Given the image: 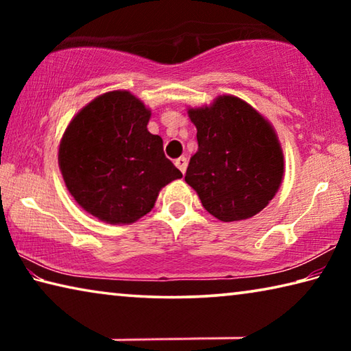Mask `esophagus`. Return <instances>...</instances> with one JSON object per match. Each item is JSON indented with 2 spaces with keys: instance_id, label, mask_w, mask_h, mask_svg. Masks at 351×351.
<instances>
[{
  "instance_id": "obj_1",
  "label": "esophagus",
  "mask_w": 351,
  "mask_h": 351,
  "mask_svg": "<svg viewBox=\"0 0 351 351\" xmlns=\"http://www.w3.org/2000/svg\"><path fill=\"white\" fill-rule=\"evenodd\" d=\"M187 158H184V156H181V158H178L176 161H175V164H176V167L181 170V173L184 175L186 173V170H187Z\"/></svg>"
}]
</instances>
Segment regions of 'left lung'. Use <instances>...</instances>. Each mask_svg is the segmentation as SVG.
I'll use <instances>...</instances> for the list:
<instances>
[{"instance_id": "1", "label": "left lung", "mask_w": 351, "mask_h": 351, "mask_svg": "<svg viewBox=\"0 0 351 351\" xmlns=\"http://www.w3.org/2000/svg\"><path fill=\"white\" fill-rule=\"evenodd\" d=\"M197 127L198 152L190 158L186 182L219 221L252 218L269 204L285 173L274 127L245 100L230 94L189 108Z\"/></svg>"}]
</instances>
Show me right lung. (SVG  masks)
<instances>
[{
    "mask_svg": "<svg viewBox=\"0 0 351 351\" xmlns=\"http://www.w3.org/2000/svg\"><path fill=\"white\" fill-rule=\"evenodd\" d=\"M152 111L125 90L100 94L71 119L58 167L83 210L108 224L150 212L161 189L182 173L165 158L161 136L147 130Z\"/></svg>",
    "mask_w": 351,
    "mask_h": 351,
    "instance_id": "add662e5",
    "label": "right lung"
}]
</instances>
